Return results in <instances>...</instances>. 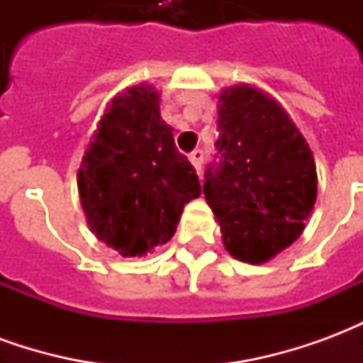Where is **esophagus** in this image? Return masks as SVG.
I'll return each instance as SVG.
<instances>
[{
    "instance_id": "34e87169",
    "label": "esophagus",
    "mask_w": 363,
    "mask_h": 363,
    "mask_svg": "<svg viewBox=\"0 0 363 363\" xmlns=\"http://www.w3.org/2000/svg\"><path fill=\"white\" fill-rule=\"evenodd\" d=\"M190 163H192L194 169L200 173V171H202V163H204V151L202 150L192 151V153H190Z\"/></svg>"
}]
</instances>
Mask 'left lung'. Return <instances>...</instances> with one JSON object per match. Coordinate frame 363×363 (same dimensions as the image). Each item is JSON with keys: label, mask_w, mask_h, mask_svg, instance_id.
Masks as SVG:
<instances>
[{"label": "left lung", "mask_w": 363, "mask_h": 363, "mask_svg": "<svg viewBox=\"0 0 363 363\" xmlns=\"http://www.w3.org/2000/svg\"><path fill=\"white\" fill-rule=\"evenodd\" d=\"M220 163L204 196L233 259L262 264L303 233L317 200V167L301 132L274 96L249 83L220 93Z\"/></svg>", "instance_id": "1"}]
</instances>
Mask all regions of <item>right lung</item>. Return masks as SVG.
Instances as JSON below:
<instances>
[{"mask_svg": "<svg viewBox=\"0 0 363 363\" xmlns=\"http://www.w3.org/2000/svg\"><path fill=\"white\" fill-rule=\"evenodd\" d=\"M159 101L145 83L114 96L77 171L87 225L122 257H143L165 245L184 204L200 196L196 171L174 147Z\"/></svg>", "mask_w": 363, "mask_h": 363, "instance_id": "obj_1", "label": "right lung"}]
</instances>
